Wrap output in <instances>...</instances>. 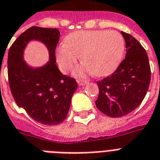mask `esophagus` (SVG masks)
Segmentation results:
<instances>
[{
    "mask_svg": "<svg viewBox=\"0 0 160 160\" xmlns=\"http://www.w3.org/2000/svg\"><path fill=\"white\" fill-rule=\"evenodd\" d=\"M78 83L79 86H85L86 84H88V81H86V80H81V79H79V80H78Z\"/></svg>",
    "mask_w": 160,
    "mask_h": 160,
    "instance_id": "34e87169",
    "label": "esophagus"
}]
</instances>
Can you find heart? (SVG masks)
Returning <instances> with one entry per match:
<instances>
[{"mask_svg":"<svg viewBox=\"0 0 160 160\" xmlns=\"http://www.w3.org/2000/svg\"><path fill=\"white\" fill-rule=\"evenodd\" d=\"M125 49L124 38L119 32L107 30L78 31L66 38L58 47L55 57L60 70L70 71L81 56L83 64L73 72L77 77L92 73L101 77L113 71L120 62Z\"/></svg>","mask_w":160,"mask_h":160,"instance_id":"heart-1","label":"heart"}]
</instances>
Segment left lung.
Wrapping results in <instances>:
<instances>
[{
  "label": "left lung",
  "mask_w": 160,
  "mask_h": 160,
  "mask_svg": "<svg viewBox=\"0 0 160 160\" xmlns=\"http://www.w3.org/2000/svg\"><path fill=\"white\" fill-rule=\"evenodd\" d=\"M121 33L126 43L125 59L111 75L97 82L96 107L112 118H120L137 109L145 98L150 82L146 50L132 35Z\"/></svg>",
  "instance_id": "8db88e82"
}]
</instances>
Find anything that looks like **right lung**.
Wrapping results in <instances>:
<instances>
[{
    "label": "right lung",
    "mask_w": 160,
    "mask_h": 160,
    "mask_svg": "<svg viewBox=\"0 0 160 160\" xmlns=\"http://www.w3.org/2000/svg\"><path fill=\"white\" fill-rule=\"evenodd\" d=\"M59 36L56 28L31 27L14 41L8 53V78L14 101L35 121L50 126L65 119L78 88L75 79L62 74L55 64ZM32 40L48 50L49 60L44 66L33 67L24 60L25 49Z\"/></svg>",
    "instance_id": "add662e5"
}]
</instances>
